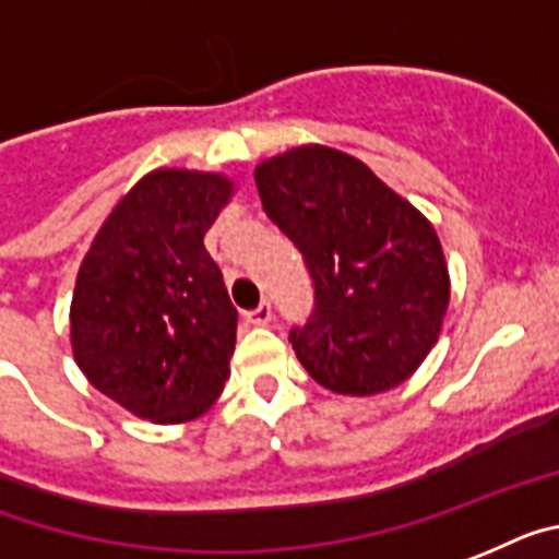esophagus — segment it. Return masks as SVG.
I'll return each instance as SVG.
<instances>
[{
  "instance_id": "esophagus-1",
  "label": "esophagus",
  "mask_w": 559,
  "mask_h": 559,
  "mask_svg": "<svg viewBox=\"0 0 559 559\" xmlns=\"http://www.w3.org/2000/svg\"><path fill=\"white\" fill-rule=\"evenodd\" d=\"M247 321H250L252 326H266V323L272 321V307L270 304H261V307L250 309V312H247Z\"/></svg>"
}]
</instances>
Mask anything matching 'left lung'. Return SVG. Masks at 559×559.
I'll return each instance as SVG.
<instances>
[{
	"instance_id": "1",
	"label": "left lung",
	"mask_w": 559,
	"mask_h": 559,
	"mask_svg": "<svg viewBox=\"0 0 559 559\" xmlns=\"http://www.w3.org/2000/svg\"><path fill=\"white\" fill-rule=\"evenodd\" d=\"M255 185L316 281L312 321L289 335L309 378L355 397L409 381L452 298L429 218L360 158L326 144L264 158Z\"/></svg>"
}]
</instances>
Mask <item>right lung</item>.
<instances>
[{
    "mask_svg": "<svg viewBox=\"0 0 559 559\" xmlns=\"http://www.w3.org/2000/svg\"><path fill=\"white\" fill-rule=\"evenodd\" d=\"M236 190L227 173L156 167L121 195L82 258L73 360L142 420L187 424L224 392L238 312L204 236Z\"/></svg>",
    "mask_w": 559,
    "mask_h": 559,
    "instance_id": "obj_1",
    "label": "right lung"
}]
</instances>
